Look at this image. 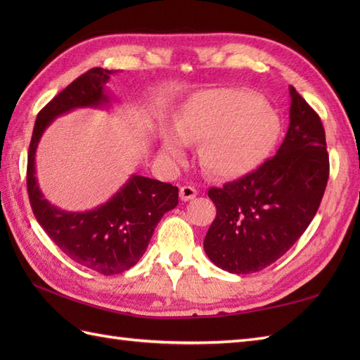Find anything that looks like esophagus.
Wrapping results in <instances>:
<instances>
[{"label":"esophagus","instance_id":"34e87169","mask_svg":"<svg viewBox=\"0 0 360 360\" xmlns=\"http://www.w3.org/2000/svg\"><path fill=\"white\" fill-rule=\"evenodd\" d=\"M179 196L182 201H190L193 200V198L196 196V188L192 187V186H184L179 188Z\"/></svg>","mask_w":360,"mask_h":360}]
</instances>
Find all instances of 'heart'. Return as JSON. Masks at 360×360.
<instances>
[{
  "instance_id": "obj_1",
  "label": "heart",
  "mask_w": 360,
  "mask_h": 360,
  "mask_svg": "<svg viewBox=\"0 0 360 360\" xmlns=\"http://www.w3.org/2000/svg\"><path fill=\"white\" fill-rule=\"evenodd\" d=\"M173 131L162 133L167 156L179 160L184 142H201V167L215 178H238L271 155L281 122L263 98L235 89H210L192 96L173 116Z\"/></svg>"
}]
</instances>
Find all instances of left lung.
<instances>
[{"label": "left lung", "instance_id": "obj_1", "mask_svg": "<svg viewBox=\"0 0 360 360\" xmlns=\"http://www.w3.org/2000/svg\"><path fill=\"white\" fill-rule=\"evenodd\" d=\"M289 94L290 122L277 155L240 179L209 188L217 217L204 250L231 274L258 272L277 262L307 231L322 202L330 176L325 128L294 86Z\"/></svg>", "mask_w": 360, "mask_h": 360}]
</instances>
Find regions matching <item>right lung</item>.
I'll return each mask as SVG.
<instances>
[{
  "instance_id": "obj_1",
  "label": "right lung",
  "mask_w": 360,
  "mask_h": 360,
  "mask_svg": "<svg viewBox=\"0 0 360 360\" xmlns=\"http://www.w3.org/2000/svg\"><path fill=\"white\" fill-rule=\"evenodd\" d=\"M116 72L93 68L53 97L38 112L27 153V193L38 224L72 262L102 275L125 272L139 262L160 218L178 205V187L133 174L103 205L89 212H65L44 200L38 188L35 151L56 117L74 108L108 103L103 86Z\"/></svg>"
}]
</instances>
